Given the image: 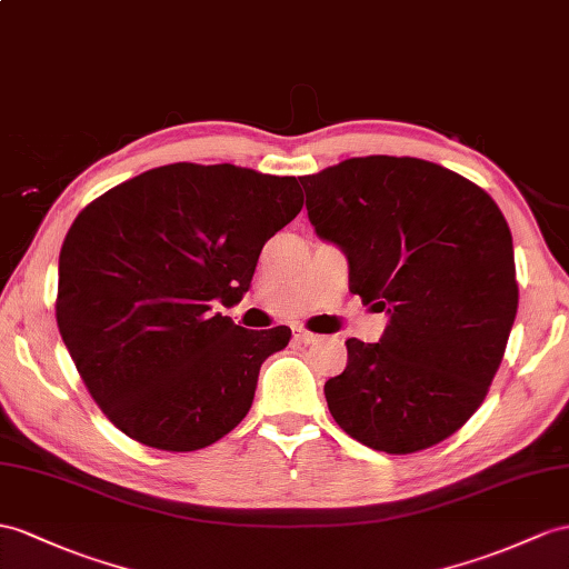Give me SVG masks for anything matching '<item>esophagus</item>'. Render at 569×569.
Wrapping results in <instances>:
<instances>
[{
	"instance_id": "esophagus-1",
	"label": "esophagus",
	"mask_w": 569,
	"mask_h": 569,
	"mask_svg": "<svg viewBox=\"0 0 569 569\" xmlns=\"http://www.w3.org/2000/svg\"><path fill=\"white\" fill-rule=\"evenodd\" d=\"M292 336H295V342H299V345H311V342L318 340L316 332H311V330H307V328H301V326H295V328H292Z\"/></svg>"
}]
</instances>
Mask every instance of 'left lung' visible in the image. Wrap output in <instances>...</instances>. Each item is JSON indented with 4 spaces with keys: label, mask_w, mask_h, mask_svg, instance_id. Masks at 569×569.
I'll list each match as a JSON object with an SVG mask.
<instances>
[{
    "label": "left lung",
    "mask_w": 569,
    "mask_h": 569,
    "mask_svg": "<svg viewBox=\"0 0 569 569\" xmlns=\"http://www.w3.org/2000/svg\"><path fill=\"white\" fill-rule=\"evenodd\" d=\"M316 233L350 262V292L389 313L379 342L348 340L328 410L386 453L439 445L473 415L519 307L511 231L480 186L412 157H355L301 176Z\"/></svg>",
    "instance_id": "obj_1"
}]
</instances>
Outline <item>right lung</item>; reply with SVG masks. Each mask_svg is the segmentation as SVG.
I'll list each match as a JSON object with an SVG mask.
<instances>
[{
  "instance_id": "1",
  "label": "right lung",
  "mask_w": 569,
  "mask_h": 569,
  "mask_svg": "<svg viewBox=\"0 0 569 569\" xmlns=\"http://www.w3.org/2000/svg\"><path fill=\"white\" fill-rule=\"evenodd\" d=\"M303 207L299 178L169 163L110 188L69 227L54 316L91 398L161 451L214 445L251 410L292 330L214 313L241 299L268 239Z\"/></svg>"
}]
</instances>
